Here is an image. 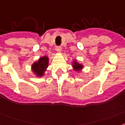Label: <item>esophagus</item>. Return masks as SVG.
I'll list each match as a JSON object with an SVG mask.
<instances>
[{
  "label": "esophagus",
  "instance_id": "1",
  "mask_svg": "<svg viewBox=\"0 0 125 125\" xmlns=\"http://www.w3.org/2000/svg\"><path fill=\"white\" fill-rule=\"evenodd\" d=\"M55 50H56L57 52L61 53L62 52V47L60 46H57L56 47H55Z\"/></svg>",
  "mask_w": 125,
  "mask_h": 125
}]
</instances>
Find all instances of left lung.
<instances>
[{
	"mask_svg": "<svg viewBox=\"0 0 125 125\" xmlns=\"http://www.w3.org/2000/svg\"><path fill=\"white\" fill-rule=\"evenodd\" d=\"M73 68H74V70H81V69L83 68V65H81V64H79L78 63H77L76 61H74V62H73Z\"/></svg>",
	"mask_w": 125,
	"mask_h": 125,
	"instance_id": "1",
	"label": "left lung"
}]
</instances>
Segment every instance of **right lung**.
<instances>
[{
  "instance_id": "obj_1",
  "label": "right lung",
  "mask_w": 125,
  "mask_h": 125,
  "mask_svg": "<svg viewBox=\"0 0 125 125\" xmlns=\"http://www.w3.org/2000/svg\"><path fill=\"white\" fill-rule=\"evenodd\" d=\"M49 64V58L48 57L44 56L41 57L37 62L34 63L32 65V69L34 74L37 76H42L44 72L48 67Z\"/></svg>"
}]
</instances>
